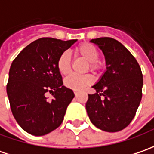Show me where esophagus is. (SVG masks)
Segmentation results:
<instances>
[{
	"mask_svg": "<svg viewBox=\"0 0 154 154\" xmlns=\"http://www.w3.org/2000/svg\"><path fill=\"white\" fill-rule=\"evenodd\" d=\"M74 94H75V96H77V94H78V92H77V91H74Z\"/></svg>",
	"mask_w": 154,
	"mask_h": 154,
	"instance_id": "34e87169",
	"label": "esophagus"
}]
</instances>
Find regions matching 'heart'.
I'll use <instances>...</instances> for the list:
<instances>
[{"instance_id": "b5f03b06", "label": "heart", "mask_w": 154, "mask_h": 154, "mask_svg": "<svg viewBox=\"0 0 154 154\" xmlns=\"http://www.w3.org/2000/svg\"><path fill=\"white\" fill-rule=\"evenodd\" d=\"M76 52L82 56L83 59L89 62V67L91 70H98L99 65L97 60L99 58V51L94 45L89 43H83L79 45L76 48ZM57 68L59 72L63 75L68 74L71 70V56L67 51L61 53L57 60ZM94 78L89 74L86 75H77L71 74L64 81V84L69 88L73 90H82L86 86L93 83Z\"/></svg>"}]
</instances>
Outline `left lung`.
<instances>
[{"instance_id": "1", "label": "left lung", "mask_w": 154, "mask_h": 154, "mask_svg": "<svg viewBox=\"0 0 154 154\" xmlns=\"http://www.w3.org/2000/svg\"><path fill=\"white\" fill-rule=\"evenodd\" d=\"M90 42L102 51L106 71L88 94L86 109L91 122L109 132L125 128L133 120L142 99L143 79L140 66L121 43L112 38Z\"/></svg>"}]
</instances>
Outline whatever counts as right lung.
Listing matches in <instances>:
<instances>
[{
  "label": "right lung",
  "mask_w": 154,
  "mask_h": 154,
  "mask_svg": "<svg viewBox=\"0 0 154 154\" xmlns=\"http://www.w3.org/2000/svg\"><path fill=\"white\" fill-rule=\"evenodd\" d=\"M77 42L41 38L29 44L12 61L7 93L18 125L33 136H44L59 127L74 98L65 87L57 68L61 53ZM52 94L48 100L46 93Z\"/></svg>",
  "instance_id": "right-lung-1"
}]
</instances>
